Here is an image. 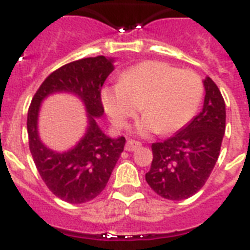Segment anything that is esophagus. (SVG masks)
Listing matches in <instances>:
<instances>
[{"instance_id":"esophagus-1","label":"esophagus","mask_w":250,"mask_h":250,"mask_svg":"<svg viewBox=\"0 0 250 250\" xmlns=\"http://www.w3.org/2000/svg\"><path fill=\"white\" fill-rule=\"evenodd\" d=\"M140 143L139 141H135V140H128L125 143V149L127 152H133V150H136L137 148H140Z\"/></svg>"}]
</instances>
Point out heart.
Here are the masks:
<instances>
[{
    "instance_id": "b5f03b06",
    "label": "heart",
    "mask_w": 250,
    "mask_h": 250,
    "mask_svg": "<svg viewBox=\"0 0 250 250\" xmlns=\"http://www.w3.org/2000/svg\"><path fill=\"white\" fill-rule=\"evenodd\" d=\"M204 84L192 70H179L162 61H145L125 70L119 84L102 90V105L118 128L140 109L137 132L172 133L190 121L201 102Z\"/></svg>"
}]
</instances>
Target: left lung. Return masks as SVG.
<instances>
[{
  "label": "left lung",
  "instance_id": "8db88e82",
  "mask_svg": "<svg viewBox=\"0 0 250 250\" xmlns=\"http://www.w3.org/2000/svg\"><path fill=\"white\" fill-rule=\"evenodd\" d=\"M201 113L174 136L152 144L153 161L145 180L167 200H186L205 186L221 153L226 131V105L221 90L204 80Z\"/></svg>",
  "mask_w": 250,
  "mask_h": 250
}]
</instances>
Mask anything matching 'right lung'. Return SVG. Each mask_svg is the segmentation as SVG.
Listing matches in <instances>:
<instances>
[{"label": "right lung", "mask_w": 250, "mask_h": 250, "mask_svg": "<svg viewBox=\"0 0 250 250\" xmlns=\"http://www.w3.org/2000/svg\"><path fill=\"white\" fill-rule=\"evenodd\" d=\"M113 70V60L104 56L70 62L42 82L29 105L27 131L33 162L49 189L68 204H84L97 197L105 189L125 149V137L106 136L96 123V118L104 114L101 88ZM54 91H71L82 98L90 119L86 136L64 153L46 148L37 133L41 101Z\"/></svg>", "instance_id": "obj_1"}]
</instances>
